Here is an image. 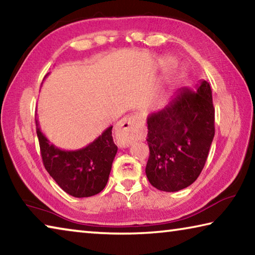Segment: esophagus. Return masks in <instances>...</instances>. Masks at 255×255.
<instances>
[{
	"instance_id": "1",
	"label": "esophagus",
	"mask_w": 255,
	"mask_h": 255,
	"mask_svg": "<svg viewBox=\"0 0 255 255\" xmlns=\"http://www.w3.org/2000/svg\"><path fill=\"white\" fill-rule=\"evenodd\" d=\"M116 138L122 147H127L133 141L145 137V127L137 116H127L116 126Z\"/></svg>"
}]
</instances>
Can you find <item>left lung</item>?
Instances as JSON below:
<instances>
[{"mask_svg": "<svg viewBox=\"0 0 255 255\" xmlns=\"http://www.w3.org/2000/svg\"><path fill=\"white\" fill-rule=\"evenodd\" d=\"M149 157L146 175L161 191L174 192L198 179L215 136L210 85L180 89L167 105L147 117Z\"/></svg>", "mask_w": 255, "mask_h": 255, "instance_id": "left-lung-1", "label": "left lung"}]
</instances>
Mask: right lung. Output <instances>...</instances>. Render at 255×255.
<instances>
[{"label": "right lung", "instance_id": "add662e5", "mask_svg": "<svg viewBox=\"0 0 255 255\" xmlns=\"http://www.w3.org/2000/svg\"><path fill=\"white\" fill-rule=\"evenodd\" d=\"M36 126L45 169L64 191L75 198H85L105 189L118 150L112 126L91 144L76 150H63L50 144L40 131L37 118Z\"/></svg>", "mask_w": 255, "mask_h": 255}]
</instances>
